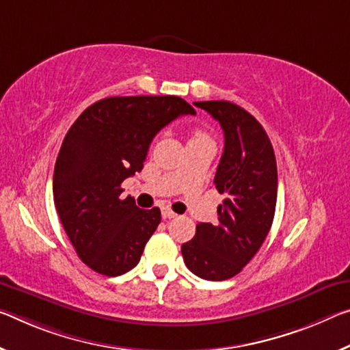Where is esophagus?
I'll return each mask as SVG.
<instances>
[{"mask_svg": "<svg viewBox=\"0 0 350 350\" xmlns=\"http://www.w3.org/2000/svg\"><path fill=\"white\" fill-rule=\"evenodd\" d=\"M176 216L177 215L171 208H168V207H163L162 208V218L163 219H171V218H176Z\"/></svg>", "mask_w": 350, "mask_h": 350, "instance_id": "esophagus-1", "label": "esophagus"}]
</instances>
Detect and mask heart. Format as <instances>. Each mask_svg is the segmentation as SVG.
Here are the masks:
<instances>
[{
	"label": "heart",
	"mask_w": 350,
	"mask_h": 350,
	"mask_svg": "<svg viewBox=\"0 0 350 350\" xmlns=\"http://www.w3.org/2000/svg\"><path fill=\"white\" fill-rule=\"evenodd\" d=\"M201 138H207V135H205V132H202V131H195V132H193L191 140H201Z\"/></svg>",
	"instance_id": "1"
}]
</instances>
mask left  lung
<instances>
[{
  "instance_id": "obj_1",
  "label": "left lung",
  "mask_w": 350,
  "mask_h": 350,
  "mask_svg": "<svg viewBox=\"0 0 350 350\" xmlns=\"http://www.w3.org/2000/svg\"><path fill=\"white\" fill-rule=\"evenodd\" d=\"M224 132V151L215 185L226 199L218 223H199L193 240L182 245V257L193 274L205 280L237 275L263 245L277 202V163L262 124L240 105L201 101Z\"/></svg>"
}]
</instances>
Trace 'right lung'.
<instances>
[{"label":"right lung","mask_w":350,"mask_h":350,"mask_svg":"<svg viewBox=\"0 0 350 350\" xmlns=\"http://www.w3.org/2000/svg\"><path fill=\"white\" fill-rule=\"evenodd\" d=\"M180 115L196 112L179 96H112L87 107L66 132L54 204L79 258L96 273L121 275L140 262L162 215L123 199L121 184L140 173L152 138Z\"/></svg>","instance_id":"add662e5"}]
</instances>
